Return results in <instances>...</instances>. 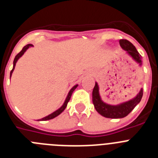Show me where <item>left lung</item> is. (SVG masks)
I'll return each mask as SVG.
<instances>
[{
  "instance_id": "obj_1",
  "label": "left lung",
  "mask_w": 158,
  "mask_h": 158,
  "mask_svg": "<svg viewBox=\"0 0 158 158\" xmlns=\"http://www.w3.org/2000/svg\"><path fill=\"white\" fill-rule=\"evenodd\" d=\"M121 47L126 51V54L136 62L139 67H142V56H141L135 46L127 40H119ZM143 95V89H141L138 94L131 100L124 101L118 104H109L102 100L100 94V87L96 81L93 90V103L96 111L105 118H121L126 117L139 104Z\"/></svg>"
}]
</instances>
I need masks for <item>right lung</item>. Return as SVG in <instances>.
<instances>
[{"label": "right lung", "mask_w": 158, "mask_h": 158, "mask_svg": "<svg viewBox=\"0 0 158 158\" xmlns=\"http://www.w3.org/2000/svg\"><path fill=\"white\" fill-rule=\"evenodd\" d=\"M33 47V45H31V44H27V45L25 46V47H23V49H22V51H20V52H19L16 57H15V58H14V61H13V67H12V69L11 70V72H10V78H11V77H12V73H13L14 69H15V66H16V62H17L18 60H19V58L23 56V54H24V53L27 51V49H29L30 47ZM77 86H78V85H75L74 86H73L72 89H71L70 90H69V93H68V95H67L66 98H65V101H64V103H63V104H62V105L61 106V107H60L58 109H57L56 111H54V112H52L51 114H50V115L45 116L44 118H40V119H38V121L50 120V119H52V118H55V117H57L58 115H59L60 114H61V113H62V111H63L65 109V107H66L68 102H69V100H70V97H71V96H72L73 93V91H74L75 89H77Z\"/></svg>", "instance_id": "obj_1"}]
</instances>
